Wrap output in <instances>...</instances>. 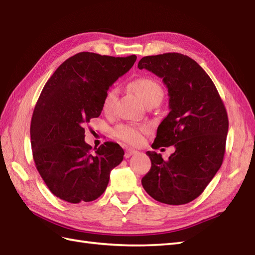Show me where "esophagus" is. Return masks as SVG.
Wrapping results in <instances>:
<instances>
[{
	"label": "esophagus",
	"mask_w": 255,
	"mask_h": 255,
	"mask_svg": "<svg viewBox=\"0 0 255 255\" xmlns=\"http://www.w3.org/2000/svg\"><path fill=\"white\" fill-rule=\"evenodd\" d=\"M135 153H137V151H134V150H132V149H127V150L125 151V157H126V158H129L131 155L135 154Z\"/></svg>",
	"instance_id": "obj_1"
}]
</instances>
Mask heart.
I'll list each match as a JSON object with an SVG mask.
<instances>
[{"instance_id": "b5f03b06", "label": "heart", "mask_w": 255, "mask_h": 255, "mask_svg": "<svg viewBox=\"0 0 255 255\" xmlns=\"http://www.w3.org/2000/svg\"><path fill=\"white\" fill-rule=\"evenodd\" d=\"M132 90L137 96L145 103L147 100L154 97H162L163 90L154 79L150 77H140L131 82ZM118 90L116 88H111L105 93L102 109L105 113H111L114 108V103L117 98ZM150 131L149 126L146 125H134V124H121L114 128V135L126 143L138 145L144 140V135Z\"/></svg>"}]
</instances>
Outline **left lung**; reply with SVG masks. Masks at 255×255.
Wrapping results in <instances>:
<instances>
[{
    "instance_id": "1",
    "label": "left lung",
    "mask_w": 255,
    "mask_h": 255,
    "mask_svg": "<svg viewBox=\"0 0 255 255\" xmlns=\"http://www.w3.org/2000/svg\"><path fill=\"white\" fill-rule=\"evenodd\" d=\"M145 68L168 89V115L159 124L153 149L175 146L167 161L147 151L151 169L141 182L161 203L181 205L204 191L222 166L228 116L215 85L200 65L180 53L142 57Z\"/></svg>"
}]
</instances>
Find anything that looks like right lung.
<instances>
[{"instance_id":"1","label":"right lung","mask_w":255,"mask_h":255,"mask_svg":"<svg viewBox=\"0 0 255 255\" xmlns=\"http://www.w3.org/2000/svg\"><path fill=\"white\" fill-rule=\"evenodd\" d=\"M135 60V55L80 52L47 80L33 111L30 137L35 167L55 197L76 204L94 201L105 191L111 170L125 153L111 141L91 151L85 126L100 116L109 88Z\"/></svg>"}]
</instances>
